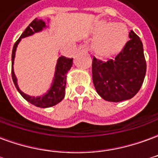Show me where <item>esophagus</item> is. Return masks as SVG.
Wrapping results in <instances>:
<instances>
[{
	"mask_svg": "<svg viewBox=\"0 0 158 158\" xmlns=\"http://www.w3.org/2000/svg\"><path fill=\"white\" fill-rule=\"evenodd\" d=\"M78 52H88V49L86 47L85 45H80L79 46V48H78Z\"/></svg>",
	"mask_w": 158,
	"mask_h": 158,
	"instance_id": "1",
	"label": "esophagus"
}]
</instances>
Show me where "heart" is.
<instances>
[{"mask_svg": "<svg viewBox=\"0 0 158 158\" xmlns=\"http://www.w3.org/2000/svg\"><path fill=\"white\" fill-rule=\"evenodd\" d=\"M95 33L99 34L92 43V50L100 56H110L118 53L128 40V29L123 23L99 22Z\"/></svg>", "mask_w": 158, "mask_h": 158, "instance_id": "obj_1", "label": "heart"}]
</instances>
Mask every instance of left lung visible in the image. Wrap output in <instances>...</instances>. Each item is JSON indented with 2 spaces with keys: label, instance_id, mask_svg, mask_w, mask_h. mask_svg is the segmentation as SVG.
Here are the masks:
<instances>
[{
  "label": "left lung",
  "instance_id": "obj_1",
  "mask_svg": "<svg viewBox=\"0 0 158 158\" xmlns=\"http://www.w3.org/2000/svg\"><path fill=\"white\" fill-rule=\"evenodd\" d=\"M129 40L115 59L102 62L93 58V84L102 99L119 102L131 99L142 85L146 72L143 44L133 30Z\"/></svg>",
  "mask_w": 158,
  "mask_h": 158
}]
</instances>
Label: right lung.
<instances>
[{
	"instance_id": "add662e5",
	"label": "right lung",
	"mask_w": 158,
	"mask_h": 158,
	"mask_svg": "<svg viewBox=\"0 0 158 158\" xmlns=\"http://www.w3.org/2000/svg\"><path fill=\"white\" fill-rule=\"evenodd\" d=\"M46 28H48V25H46V23L42 19H35V20H33V22L26 28L25 30L19 37V39L16 41L15 45L12 49V77L15 87L18 89V91L20 93V95L27 102L31 103L32 105H35L38 107H41V108H46V107L55 106L56 104H58L60 102H62V100L64 98L66 83H67V74L73 66V58H66L65 56H59L57 62H56V65L54 78L52 79V83L50 89L43 96H29V95H27L24 92H23L20 89L19 85H18V79H17L15 73H14L13 64H14L17 47H18L19 42L21 41V40L23 38L33 35L35 33L41 32L42 30H44Z\"/></svg>"
}]
</instances>
